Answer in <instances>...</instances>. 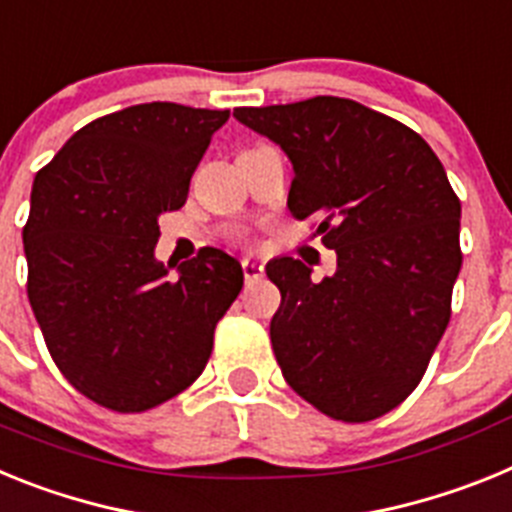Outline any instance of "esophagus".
Wrapping results in <instances>:
<instances>
[{
  "label": "esophagus",
  "mask_w": 512,
  "mask_h": 512,
  "mask_svg": "<svg viewBox=\"0 0 512 512\" xmlns=\"http://www.w3.org/2000/svg\"><path fill=\"white\" fill-rule=\"evenodd\" d=\"M243 277H246V284L261 282L264 279V264L256 259H243Z\"/></svg>",
  "instance_id": "esophagus-1"
}]
</instances>
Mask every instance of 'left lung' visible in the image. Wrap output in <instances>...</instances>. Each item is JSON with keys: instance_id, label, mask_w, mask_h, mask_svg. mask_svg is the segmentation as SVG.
<instances>
[{"instance_id": "obj_1", "label": "left lung", "mask_w": 512, "mask_h": 512, "mask_svg": "<svg viewBox=\"0 0 512 512\" xmlns=\"http://www.w3.org/2000/svg\"><path fill=\"white\" fill-rule=\"evenodd\" d=\"M235 120L289 156L287 207L318 217L336 274L282 256L271 346L287 384L343 423L390 413L423 379L451 318L461 202L431 146L354 99L238 107Z\"/></svg>"}]
</instances>
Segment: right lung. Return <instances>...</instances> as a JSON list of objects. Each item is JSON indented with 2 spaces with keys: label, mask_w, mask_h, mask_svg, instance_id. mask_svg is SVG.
<instances>
[{
  "label": "right lung",
  "mask_w": 512,
  "mask_h": 512,
  "mask_svg": "<svg viewBox=\"0 0 512 512\" xmlns=\"http://www.w3.org/2000/svg\"><path fill=\"white\" fill-rule=\"evenodd\" d=\"M230 110L133 104L76 130L35 174L22 228L27 297L61 374L115 413H143L184 392L243 287L241 264L202 248L156 261L158 217L189 182Z\"/></svg>",
  "instance_id": "add662e5"
}]
</instances>
